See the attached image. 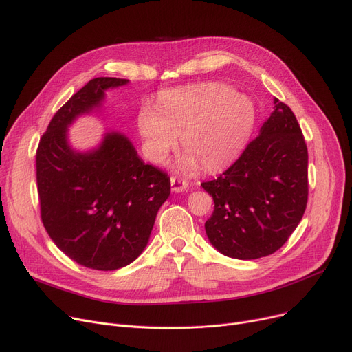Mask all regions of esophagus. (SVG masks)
Listing matches in <instances>:
<instances>
[{
    "instance_id": "34e87169",
    "label": "esophagus",
    "mask_w": 352,
    "mask_h": 352,
    "mask_svg": "<svg viewBox=\"0 0 352 352\" xmlns=\"http://www.w3.org/2000/svg\"><path fill=\"white\" fill-rule=\"evenodd\" d=\"M171 190L174 192L187 191L188 190V182L184 181V179H179V178H175V177H171Z\"/></svg>"
}]
</instances>
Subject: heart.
I'll use <instances>...</instances> for the list:
<instances>
[{
  "mask_svg": "<svg viewBox=\"0 0 352 352\" xmlns=\"http://www.w3.org/2000/svg\"><path fill=\"white\" fill-rule=\"evenodd\" d=\"M255 124L254 102L234 88L206 82L165 91L158 109L144 105L137 118L146 157L164 162L178 145L188 151L178 162L181 173L191 174L199 164L217 171L231 164L247 145Z\"/></svg>",
  "mask_w": 352,
  "mask_h": 352,
  "instance_id": "obj_1",
  "label": "heart"
}]
</instances>
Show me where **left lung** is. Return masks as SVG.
<instances>
[{"label":"left lung","instance_id":"obj_1","mask_svg":"<svg viewBox=\"0 0 352 352\" xmlns=\"http://www.w3.org/2000/svg\"><path fill=\"white\" fill-rule=\"evenodd\" d=\"M201 187L214 199L206 232L221 254L255 260L280 250L308 199L307 144L291 108L274 98L260 135L226 173Z\"/></svg>","mask_w":352,"mask_h":352}]
</instances>
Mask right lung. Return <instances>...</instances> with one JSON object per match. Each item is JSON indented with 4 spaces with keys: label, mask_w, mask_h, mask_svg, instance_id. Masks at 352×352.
I'll return each mask as SVG.
<instances>
[{
    "label": "right lung",
    "mask_w": 352,
    "mask_h": 352,
    "mask_svg": "<svg viewBox=\"0 0 352 352\" xmlns=\"http://www.w3.org/2000/svg\"><path fill=\"white\" fill-rule=\"evenodd\" d=\"M128 80L88 81L52 117L36 150V186L43 224L72 261L114 271L131 264L150 239L160 207L170 197V177L145 164L121 133L80 153L68 126L101 107L105 91Z\"/></svg>",
    "instance_id": "obj_1"
}]
</instances>
